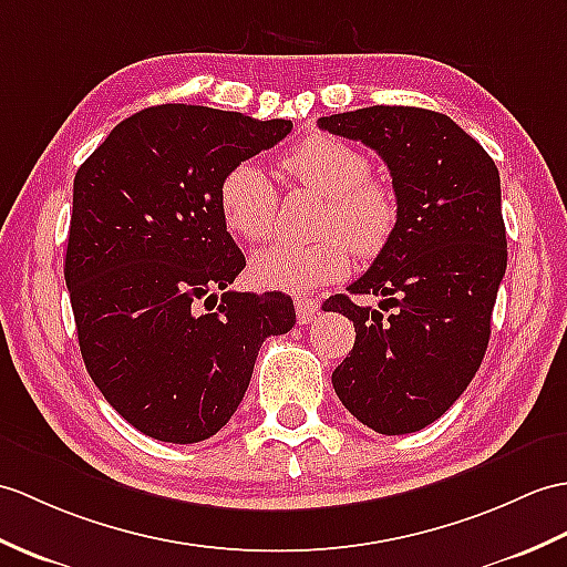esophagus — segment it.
I'll use <instances>...</instances> for the list:
<instances>
[{
    "label": "esophagus",
    "mask_w": 567,
    "mask_h": 567,
    "mask_svg": "<svg viewBox=\"0 0 567 567\" xmlns=\"http://www.w3.org/2000/svg\"><path fill=\"white\" fill-rule=\"evenodd\" d=\"M295 309H297V321L309 323L313 316L319 313L321 305L316 299H309V297H295Z\"/></svg>",
    "instance_id": "obj_1"
}]
</instances>
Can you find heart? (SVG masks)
<instances>
[{
	"mask_svg": "<svg viewBox=\"0 0 567 567\" xmlns=\"http://www.w3.org/2000/svg\"><path fill=\"white\" fill-rule=\"evenodd\" d=\"M282 171L326 197L319 241L266 246L251 256L248 278L266 292H311L350 272V246L362 258L386 248L399 227V197L372 178L370 156L331 135H309L282 156ZM217 205L224 227L244 241L268 239L278 215V188L254 162L234 164L219 181ZM351 244L348 245L347 241Z\"/></svg>",
	"mask_w": 567,
	"mask_h": 567,
	"instance_id": "1",
	"label": "heart"
}]
</instances>
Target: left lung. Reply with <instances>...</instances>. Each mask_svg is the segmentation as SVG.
Listing matches in <instances>:
<instances>
[{
  "label": "left lung",
  "mask_w": 567,
  "mask_h": 567,
  "mask_svg": "<svg viewBox=\"0 0 567 567\" xmlns=\"http://www.w3.org/2000/svg\"><path fill=\"white\" fill-rule=\"evenodd\" d=\"M328 133L360 140L391 171L401 217L354 297L323 305L354 323V346L333 389L379 434L423 430L462 396L491 338L497 287L507 268L499 174L452 117L413 105H372L319 117ZM386 309V310H388Z\"/></svg>",
  "instance_id": "1"
}]
</instances>
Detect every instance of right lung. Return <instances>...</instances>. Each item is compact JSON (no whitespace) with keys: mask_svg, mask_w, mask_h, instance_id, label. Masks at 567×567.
<instances>
[{"mask_svg":"<svg viewBox=\"0 0 567 567\" xmlns=\"http://www.w3.org/2000/svg\"><path fill=\"white\" fill-rule=\"evenodd\" d=\"M292 121L152 105L74 176L64 282L89 377L159 442L213 437L239 408L262 340L295 326L282 292H221L246 266L219 215L227 171Z\"/></svg>","mask_w":567,"mask_h":567,"instance_id":"1","label":"right lung"}]
</instances>
